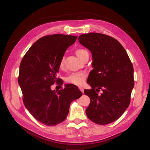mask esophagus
I'll list each match as a JSON object with an SVG mask.
<instances>
[{
	"instance_id": "1",
	"label": "esophagus",
	"mask_w": 150,
	"mask_h": 150,
	"mask_svg": "<svg viewBox=\"0 0 150 150\" xmlns=\"http://www.w3.org/2000/svg\"><path fill=\"white\" fill-rule=\"evenodd\" d=\"M79 89L80 90V91H81V92H83V93H84V89H83V88H81V87H80V88H79Z\"/></svg>"
}]
</instances>
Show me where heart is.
<instances>
[{
  "mask_svg": "<svg viewBox=\"0 0 150 150\" xmlns=\"http://www.w3.org/2000/svg\"><path fill=\"white\" fill-rule=\"evenodd\" d=\"M76 56L82 61L87 56H89V52L84 49H78L75 51ZM65 57H62L59 61V67L63 68L64 66ZM86 78V74L85 73H72L66 78V81L75 85L81 86L82 85Z\"/></svg>",
  "mask_w": 150,
  "mask_h": 150,
  "instance_id": "b5f03b06",
  "label": "heart"
}]
</instances>
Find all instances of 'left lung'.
Listing matches in <instances>:
<instances>
[{
    "mask_svg": "<svg viewBox=\"0 0 150 150\" xmlns=\"http://www.w3.org/2000/svg\"><path fill=\"white\" fill-rule=\"evenodd\" d=\"M78 40L91 51L93 59L87 81L92 89L84 90L91 99L86 115L94 123L108 125L119 119L129 105L134 86L132 64L123 47L111 36L90 33Z\"/></svg>",
    "mask_w": 150,
    "mask_h": 150,
    "instance_id": "8db88e82",
    "label": "left lung"
}]
</instances>
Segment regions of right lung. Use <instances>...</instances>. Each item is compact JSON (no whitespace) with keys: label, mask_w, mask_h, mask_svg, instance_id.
Wrapping results in <instances>:
<instances>
[{"label":"right lung","mask_w":150,"mask_h":150,"mask_svg":"<svg viewBox=\"0 0 150 150\" xmlns=\"http://www.w3.org/2000/svg\"><path fill=\"white\" fill-rule=\"evenodd\" d=\"M77 36L54 34L39 39L23 57L19 67L18 83L23 102L34 118L47 126L64 121L71 102L80 98L82 92L75 85L52 91L58 82L59 61ZM58 84V83H57Z\"/></svg>","instance_id":"add662e5"}]
</instances>
